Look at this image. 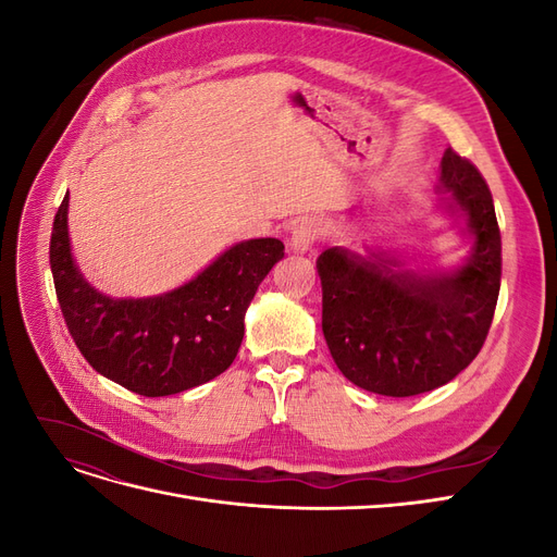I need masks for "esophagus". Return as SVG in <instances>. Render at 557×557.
Segmentation results:
<instances>
[{
    "instance_id": "1",
    "label": "esophagus",
    "mask_w": 557,
    "mask_h": 557,
    "mask_svg": "<svg viewBox=\"0 0 557 557\" xmlns=\"http://www.w3.org/2000/svg\"><path fill=\"white\" fill-rule=\"evenodd\" d=\"M325 234V225L315 221V218H305V221H299L295 227H293V234H290V248L295 252H307L311 250V246L315 242L323 239Z\"/></svg>"
}]
</instances>
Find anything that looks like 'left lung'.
Here are the masks:
<instances>
[{
  "label": "left lung",
  "mask_w": 557,
  "mask_h": 557,
  "mask_svg": "<svg viewBox=\"0 0 557 557\" xmlns=\"http://www.w3.org/2000/svg\"><path fill=\"white\" fill-rule=\"evenodd\" d=\"M440 190L467 218L469 260L450 274H416L372 252L327 248L315 260L323 285V334L342 374L369 393L411 397L458 376L491 330L502 237L491 188L467 158L446 148Z\"/></svg>",
  "instance_id": "left-lung-1"
}]
</instances>
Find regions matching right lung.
Here are the masks:
<instances>
[{"mask_svg":"<svg viewBox=\"0 0 557 557\" xmlns=\"http://www.w3.org/2000/svg\"><path fill=\"white\" fill-rule=\"evenodd\" d=\"M66 209L70 195L53 221L50 272L66 330L95 372L144 397L176 395L223 374L239 352L250 299L283 258V242H242L172 293L113 299L76 269Z\"/></svg>","mask_w":557,"mask_h":557,"instance_id":"add662e5","label":"right lung"}]
</instances>
